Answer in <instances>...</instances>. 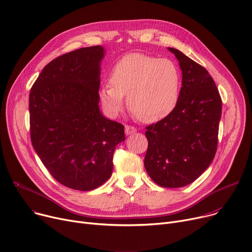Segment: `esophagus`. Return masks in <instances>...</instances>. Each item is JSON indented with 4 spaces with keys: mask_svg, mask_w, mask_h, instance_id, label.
Segmentation results:
<instances>
[{
    "mask_svg": "<svg viewBox=\"0 0 252 252\" xmlns=\"http://www.w3.org/2000/svg\"><path fill=\"white\" fill-rule=\"evenodd\" d=\"M137 131L136 127H133L131 126H126L125 127V132L126 136H129V135H132V133H135Z\"/></svg>",
    "mask_w": 252,
    "mask_h": 252,
    "instance_id": "1",
    "label": "esophagus"
}]
</instances>
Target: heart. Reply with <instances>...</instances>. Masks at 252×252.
Masks as SVG:
<instances>
[{
  "label": "heart",
  "instance_id": "1",
  "mask_svg": "<svg viewBox=\"0 0 252 252\" xmlns=\"http://www.w3.org/2000/svg\"><path fill=\"white\" fill-rule=\"evenodd\" d=\"M180 91V73L168 59H156L131 53L117 61L109 73V83L99 90L104 110L116 116L125 107L143 123H156L176 107Z\"/></svg>",
  "mask_w": 252,
  "mask_h": 252
}]
</instances>
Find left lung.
Masks as SVG:
<instances>
[{
    "instance_id": "1",
    "label": "left lung",
    "mask_w": 252,
    "mask_h": 252,
    "mask_svg": "<svg viewBox=\"0 0 252 252\" xmlns=\"http://www.w3.org/2000/svg\"><path fill=\"white\" fill-rule=\"evenodd\" d=\"M174 54L182 71V86L175 109L146 127L147 173L163 188L186 187L212 163L218 145L222 100L209 72L182 54Z\"/></svg>"
}]
</instances>
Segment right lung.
<instances>
[{"mask_svg":"<svg viewBox=\"0 0 252 252\" xmlns=\"http://www.w3.org/2000/svg\"><path fill=\"white\" fill-rule=\"evenodd\" d=\"M101 45L83 47L47 63L29 94L32 146L63 186L87 191L103 184L125 127L99 109Z\"/></svg>","mask_w":252,"mask_h":252,"instance_id":"right-lung-1","label":"right lung"}]
</instances>
